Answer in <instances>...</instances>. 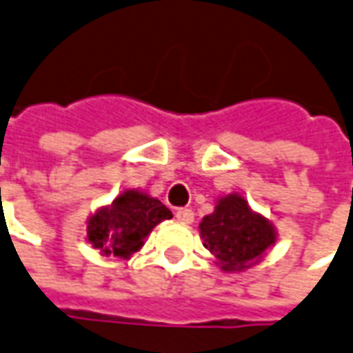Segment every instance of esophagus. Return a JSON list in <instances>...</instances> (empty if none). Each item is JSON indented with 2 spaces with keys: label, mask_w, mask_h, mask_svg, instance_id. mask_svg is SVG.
Returning a JSON list of instances; mask_svg holds the SVG:
<instances>
[{
  "label": "esophagus",
  "mask_w": 353,
  "mask_h": 353,
  "mask_svg": "<svg viewBox=\"0 0 353 353\" xmlns=\"http://www.w3.org/2000/svg\"><path fill=\"white\" fill-rule=\"evenodd\" d=\"M176 219H179L181 223L190 225L194 221V212L190 208H181V210H176Z\"/></svg>",
  "instance_id": "1"
}]
</instances>
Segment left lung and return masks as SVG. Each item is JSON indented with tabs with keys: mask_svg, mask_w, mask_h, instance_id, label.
Here are the masks:
<instances>
[{
	"mask_svg": "<svg viewBox=\"0 0 353 353\" xmlns=\"http://www.w3.org/2000/svg\"><path fill=\"white\" fill-rule=\"evenodd\" d=\"M200 235L223 272L252 268L278 239L276 227L237 192L217 198L214 214L200 221Z\"/></svg>",
	"mask_w": 353,
	"mask_h": 353,
	"instance_id": "left-lung-1",
	"label": "left lung"
}]
</instances>
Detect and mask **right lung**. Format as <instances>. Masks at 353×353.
<instances>
[{
	"mask_svg": "<svg viewBox=\"0 0 353 353\" xmlns=\"http://www.w3.org/2000/svg\"><path fill=\"white\" fill-rule=\"evenodd\" d=\"M171 217V210L157 198L136 188L124 190L87 219V241L105 256L130 259L153 227Z\"/></svg>",
	"mask_w": 353,
	"mask_h": 353,
	"instance_id": "right-lung-1",
	"label": "right lung"
}]
</instances>
